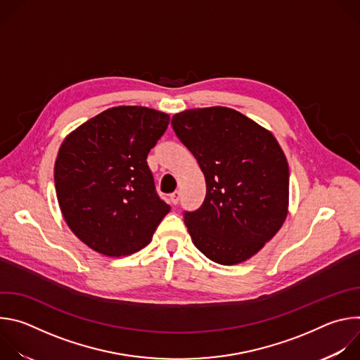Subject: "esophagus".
Here are the masks:
<instances>
[{
    "mask_svg": "<svg viewBox=\"0 0 360 360\" xmlns=\"http://www.w3.org/2000/svg\"><path fill=\"white\" fill-rule=\"evenodd\" d=\"M179 198H181V192H179V191H175L174 193H171V202H172L174 205H178Z\"/></svg>",
    "mask_w": 360,
    "mask_h": 360,
    "instance_id": "obj_1",
    "label": "esophagus"
}]
</instances>
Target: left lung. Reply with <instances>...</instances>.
<instances>
[{
	"label": "left lung",
	"instance_id": "8db88e82",
	"mask_svg": "<svg viewBox=\"0 0 360 360\" xmlns=\"http://www.w3.org/2000/svg\"><path fill=\"white\" fill-rule=\"evenodd\" d=\"M171 124L207 182L200 208L184 212L193 245L221 265L249 259L288 215L289 167L276 138L226 107L186 110Z\"/></svg>",
	"mask_w": 360,
	"mask_h": 360
}]
</instances>
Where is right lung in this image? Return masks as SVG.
<instances>
[{"mask_svg": "<svg viewBox=\"0 0 360 360\" xmlns=\"http://www.w3.org/2000/svg\"><path fill=\"white\" fill-rule=\"evenodd\" d=\"M169 115L145 107H114L63 142L54 168L60 208L70 229L91 249L125 256L145 248L169 212L146 157Z\"/></svg>", "mask_w": 360, "mask_h": 360, "instance_id": "right-lung-1", "label": "right lung"}]
</instances>
